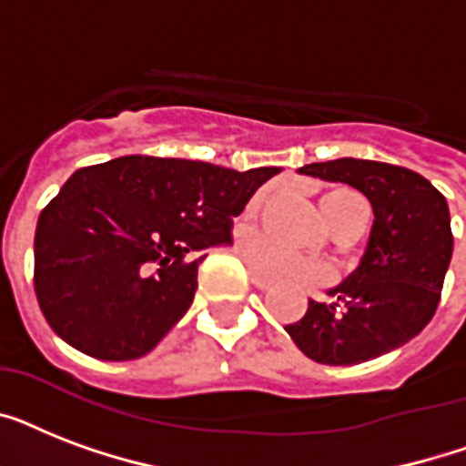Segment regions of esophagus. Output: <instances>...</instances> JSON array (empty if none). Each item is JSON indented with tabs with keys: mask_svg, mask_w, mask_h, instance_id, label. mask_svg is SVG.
I'll return each mask as SVG.
<instances>
[{
	"mask_svg": "<svg viewBox=\"0 0 466 466\" xmlns=\"http://www.w3.org/2000/svg\"><path fill=\"white\" fill-rule=\"evenodd\" d=\"M248 276H251V283H254V288H258V290H270V280H266V278H261L258 276V273H256L254 268H251V273H248Z\"/></svg>",
	"mask_w": 466,
	"mask_h": 466,
	"instance_id": "34e87169",
	"label": "esophagus"
}]
</instances>
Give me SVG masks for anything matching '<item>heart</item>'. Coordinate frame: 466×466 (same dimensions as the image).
Masks as SVG:
<instances>
[{
    "instance_id": "heart-1",
    "label": "heart",
    "mask_w": 466,
    "mask_h": 466,
    "mask_svg": "<svg viewBox=\"0 0 466 466\" xmlns=\"http://www.w3.org/2000/svg\"><path fill=\"white\" fill-rule=\"evenodd\" d=\"M266 200V190L256 193L248 203V212H256ZM321 215L331 225V229H343V227H362L368 219V205L355 190L350 188H333L319 198ZM248 261L254 263V268L276 283H305V280H319L326 276L324 263L305 258L278 247L268 239L248 237L247 244Z\"/></svg>"
}]
</instances>
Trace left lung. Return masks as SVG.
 Returning <instances> with one entry per match:
<instances>
[{"instance_id": "8db88e82", "label": "left lung", "mask_w": 466, "mask_h": 466, "mask_svg": "<svg viewBox=\"0 0 466 466\" xmlns=\"http://www.w3.org/2000/svg\"><path fill=\"white\" fill-rule=\"evenodd\" d=\"M298 174L358 188L375 222L360 263L326 290L329 302L309 299L285 331L321 365H358L409 343L433 319L452 258L445 196L411 168L384 161L343 157Z\"/></svg>"}]
</instances>
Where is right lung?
<instances>
[{
  "label": "right lung",
  "instance_id": "1",
  "mask_svg": "<svg viewBox=\"0 0 466 466\" xmlns=\"http://www.w3.org/2000/svg\"><path fill=\"white\" fill-rule=\"evenodd\" d=\"M280 171L142 155L75 171L33 241L50 329L98 360L147 355L188 311L205 248L232 247L234 218Z\"/></svg>",
  "mask_w": 466,
  "mask_h": 466
}]
</instances>
